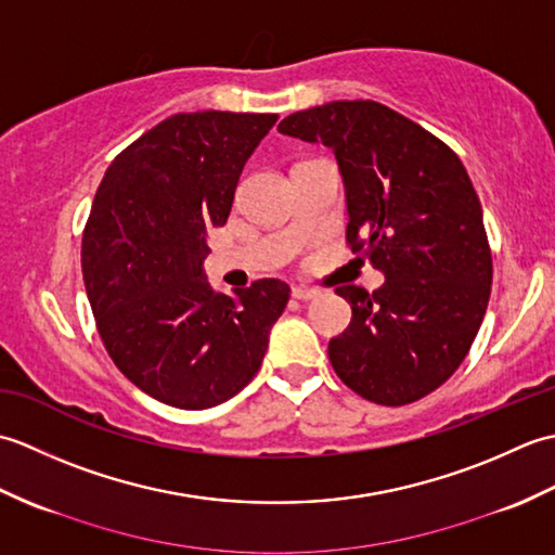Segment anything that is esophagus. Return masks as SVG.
I'll use <instances>...</instances> for the list:
<instances>
[{
    "mask_svg": "<svg viewBox=\"0 0 555 555\" xmlns=\"http://www.w3.org/2000/svg\"><path fill=\"white\" fill-rule=\"evenodd\" d=\"M320 296H322V293H320V291H314V288H302V286L293 288V298H296V300H302V302L317 300Z\"/></svg>",
    "mask_w": 555,
    "mask_h": 555,
    "instance_id": "34e87169",
    "label": "esophagus"
}]
</instances>
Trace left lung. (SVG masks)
Wrapping results in <instances>:
<instances>
[{"label":"left lung","mask_w":555,"mask_h":555,"mask_svg":"<svg viewBox=\"0 0 555 555\" xmlns=\"http://www.w3.org/2000/svg\"><path fill=\"white\" fill-rule=\"evenodd\" d=\"M279 131L334 150L352 253L386 276L340 286L352 320L328 340L338 379L379 405L436 391L465 360L491 293V247L473 181L443 140L372 100L286 116Z\"/></svg>","instance_id":"left-lung-1"}]
</instances>
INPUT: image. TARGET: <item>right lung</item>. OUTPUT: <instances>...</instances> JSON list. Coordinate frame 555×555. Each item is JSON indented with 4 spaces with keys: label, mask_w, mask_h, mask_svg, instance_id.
<instances>
[{
    "label": "right lung",
    "mask_w": 555,
    "mask_h": 555,
    "mask_svg": "<svg viewBox=\"0 0 555 555\" xmlns=\"http://www.w3.org/2000/svg\"><path fill=\"white\" fill-rule=\"evenodd\" d=\"M276 114H173L114 157L82 231L80 264L104 348L126 379L171 408L205 410L253 382L288 284L231 296L203 271L207 231Z\"/></svg>",
    "instance_id": "right-lung-1"
}]
</instances>
